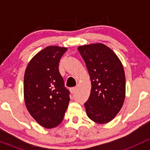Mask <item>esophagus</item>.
<instances>
[{
  "mask_svg": "<svg viewBox=\"0 0 150 150\" xmlns=\"http://www.w3.org/2000/svg\"><path fill=\"white\" fill-rule=\"evenodd\" d=\"M69 90H70V92L72 93H75V91H76V90H77V87H72V88H71L70 89H69Z\"/></svg>",
  "mask_w": 150,
  "mask_h": 150,
  "instance_id": "1",
  "label": "esophagus"
}]
</instances>
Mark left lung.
<instances>
[{"label":"left lung","instance_id":"left-lung-1","mask_svg":"<svg viewBox=\"0 0 150 150\" xmlns=\"http://www.w3.org/2000/svg\"><path fill=\"white\" fill-rule=\"evenodd\" d=\"M91 81V91L84 104L89 118L97 123L111 121L122 108L125 96L123 66L112 50L102 43L78 48Z\"/></svg>","mask_w":150,"mask_h":150}]
</instances>
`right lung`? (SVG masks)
<instances>
[{
  "instance_id": "right-lung-1",
  "label": "right lung",
  "mask_w": 150,
  "mask_h": 150,
  "mask_svg": "<svg viewBox=\"0 0 150 150\" xmlns=\"http://www.w3.org/2000/svg\"><path fill=\"white\" fill-rule=\"evenodd\" d=\"M67 48L48 46L29 62L24 76V97L30 115L46 128L59 125L69 100L59 71V62Z\"/></svg>"
}]
</instances>
